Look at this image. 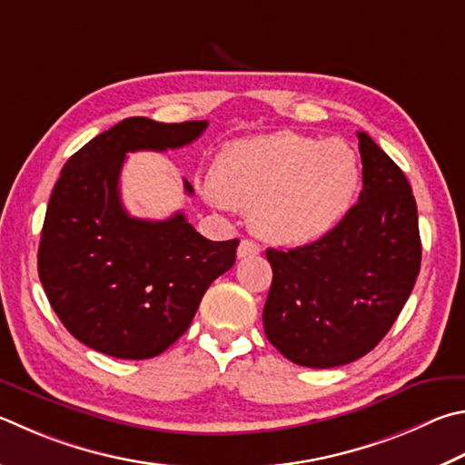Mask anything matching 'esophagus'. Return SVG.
<instances>
[{"label":"esophagus","instance_id":"34e87169","mask_svg":"<svg viewBox=\"0 0 465 465\" xmlns=\"http://www.w3.org/2000/svg\"><path fill=\"white\" fill-rule=\"evenodd\" d=\"M260 246L256 242L252 240H242L240 242V248H238V256L240 258H246V256H254V254H260Z\"/></svg>","mask_w":465,"mask_h":465}]
</instances>
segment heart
<instances>
[{"label":"heart","instance_id":"1","mask_svg":"<svg viewBox=\"0 0 465 465\" xmlns=\"http://www.w3.org/2000/svg\"><path fill=\"white\" fill-rule=\"evenodd\" d=\"M211 181L213 203L246 209L262 238L299 246L321 240L345 217L360 187V166L340 140L274 132L225 146Z\"/></svg>","mask_w":465,"mask_h":465}]
</instances>
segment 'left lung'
Instances as JSON below:
<instances>
[{
	"instance_id": "left-lung-1",
	"label": "left lung",
	"mask_w": 465,
	"mask_h": 465,
	"mask_svg": "<svg viewBox=\"0 0 465 465\" xmlns=\"http://www.w3.org/2000/svg\"><path fill=\"white\" fill-rule=\"evenodd\" d=\"M360 201L323 238L266 250L272 284L268 341L286 360L335 368L374 350L399 317L420 268L417 203L407 176L366 132Z\"/></svg>"
}]
</instances>
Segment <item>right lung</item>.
<instances>
[{
  "label": "right lung",
  "mask_w": 465,
  "mask_h": 465,
  "mask_svg": "<svg viewBox=\"0 0 465 465\" xmlns=\"http://www.w3.org/2000/svg\"><path fill=\"white\" fill-rule=\"evenodd\" d=\"M205 128V120L128 117L63 166L42 225L38 274L50 307L87 348L124 360L158 356L233 266L238 240L203 238L181 211L164 222L132 217L120 197L128 152L183 148ZM184 193L193 195L189 181Z\"/></svg>",
  "instance_id": "obj_1"
}]
</instances>
